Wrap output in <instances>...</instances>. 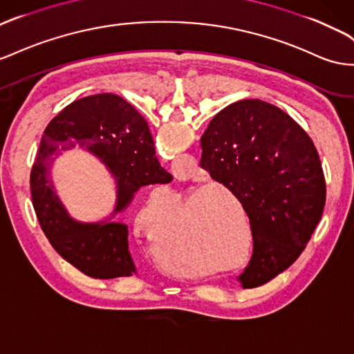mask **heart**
I'll return each mask as SVG.
<instances>
[{"mask_svg":"<svg viewBox=\"0 0 354 354\" xmlns=\"http://www.w3.org/2000/svg\"><path fill=\"white\" fill-rule=\"evenodd\" d=\"M160 208V201L151 198L137 217V231L146 238L151 248H158L160 245L168 257H173L176 263L174 272L183 277L198 275L201 270L189 259L192 253L190 247L178 238L165 236L174 217L168 212L162 213Z\"/></svg>","mask_w":354,"mask_h":354,"instance_id":"obj_1","label":"heart"}]
</instances>
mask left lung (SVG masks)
Masks as SVG:
<instances>
[{
  "mask_svg": "<svg viewBox=\"0 0 354 354\" xmlns=\"http://www.w3.org/2000/svg\"><path fill=\"white\" fill-rule=\"evenodd\" d=\"M201 168L240 201L253 256L238 277L259 288L298 259L317 227L326 181L308 133L288 113L261 100L218 111L201 137Z\"/></svg>",
  "mask_w": 354,
  "mask_h": 354,
  "instance_id": "left-lung-1",
  "label": "left lung"
}]
</instances>
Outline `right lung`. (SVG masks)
Segmentation results:
<instances>
[{"mask_svg": "<svg viewBox=\"0 0 354 354\" xmlns=\"http://www.w3.org/2000/svg\"><path fill=\"white\" fill-rule=\"evenodd\" d=\"M74 146L92 151L116 178L114 213L123 212L141 186L165 185L173 176L155 156L145 118L118 95L97 93L73 101L44 129L30 185L32 207L47 240L66 262L92 279L132 275L136 265L128 250V226L75 222L53 192L52 156Z\"/></svg>", "mask_w": 354, "mask_h": 354, "instance_id": "1", "label": "right lung"}]
</instances>
